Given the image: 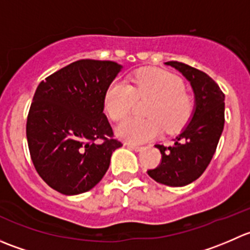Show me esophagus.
<instances>
[{
  "label": "esophagus",
  "instance_id": "esophagus-1",
  "mask_svg": "<svg viewBox=\"0 0 250 250\" xmlns=\"http://www.w3.org/2000/svg\"><path fill=\"white\" fill-rule=\"evenodd\" d=\"M127 146H128V147H129V148H132V150L137 151V152H139V151L144 150V147H143V146H138V145H134V144H127Z\"/></svg>",
  "mask_w": 250,
  "mask_h": 250
}]
</instances>
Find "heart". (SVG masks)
Here are the masks:
<instances>
[{
    "instance_id": "obj_1",
    "label": "heart",
    "mask_w": 250,
    "mask_h": 250,
    "mask_svg": "<svg viewBox=\"0 0 250 250\" xmlns=\"http://www.w3.org/2000/svg\"><path fill=\"white\" fill-rule=\"evenodd\" d=\"M179 77L162 70H141L130 83L113 81L104 95V109L113 121L125 120L135 99H150L145 116L129 118L117 128V134L130 143H145L155 138L162 127L168 132L176 130L188 122L192 111V100L184 92Z\"/></svg>"
}]
</instances>
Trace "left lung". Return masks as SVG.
<instances>
[{"mask_svg":"<svg viewBox=\"0 0 250 250\" xmlns=\"http://www.w3.org/2000/svg\"><path fill=\"white\" fill-rule=\"evenodd\" d=\"M174 67L190 83L195 105L190 120L170 146L155 145L162 162L147 174L167 186H185L202 175L210 163L225 123V95L203 71L179 62H165Z\"/></svg>","mask_w":250,"mask_h":250,"instance_id":"obj_1","label":"left lung"}]
</instances>
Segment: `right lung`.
Wrapping results in <instances>:
<instances>
[{
	"mask_svg": "<svg viewBox=\"0 0 250 250\" xmlns=\"http://www.w3.org/2000/svg\"><path fill=\"white\" fill-rule=\"evenodd\" d=\"M122 67L106 60H77L35 92L26 123L30 155L40 176L62 195L94 188L122 146L107 139L112 128L104 113L105 92Z\"/></svg>",
	"mask_w": 250,
	"mask_h": 250,
	"instance_id": "obj_1",
	"label": "right lung"
}]
</instances>
